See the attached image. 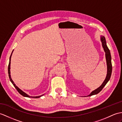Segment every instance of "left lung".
<instances>
[{
	"label": "left lung",
	"mask_w": 122,
	"mask_h": 122,
	"mask_svg": "<svg viewBox=\"0 0 122 122\" xmlns=\"http://www.w3.org/2000/svg\"><path fill=\"white\" fill-rule=\"evenodd\" d=\"M101 41L102 42V46L104 49V51L106 52V60H107V77L105 79V80L103 81L102 84L98 88L96 89V90H93L92 92L88 96H91L94 95H96L99 92H100L102 89H103V88L105 86L107 83L110 80V77H111V73H112V62H111V53H110V50L109 49L108 47H107V45L106 44V41L105 37L104 36H101Z\"/></svg>",
	"instance_id": "left-lung-1"
}]
</instances>
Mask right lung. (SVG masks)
<instances>
[{
	"label": "right lung",
	"instance_id": "right-lung-1",
	"mask_svg": "<svg viewBox=\"0 0 122 122\" xmlns=\"http://www.w3.org/2000/svg\"><path fill=\"white\" fill-rule=\"evenodd\" d=\"M11 55H12V53H11V56H10V60H9V66H8V74H9V78H10V81H11V83H12V84L13 85V86H15V88H16V89L17 90V91H18L20 93V94L21 95H22L23 96H24V97H29V98H39V97H41V96H43V95H41V96H36V97H32V96H29L28 95H27L26 93H25L24 92H23L22 91V90H21L20 89H19V88L17 87L16 85H15V84L14 83V82H13V81L12 80V79H11V76H10V61H11Z\"/></svg>",
	"mask_w": 122,
	"mask_h": 122
}]
</instances>
